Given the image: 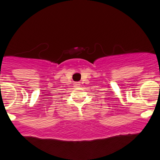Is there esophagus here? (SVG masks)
Wrapping results in <instances>:
<instances>
[{
	"mask_svg": "<svg viewBox=\"0 0 160 160\" xmlns=\"http://www.w3.org/2000/svg\"><path fill=\"white\" fill-rule=\"evenodd\" d=\"M74 84H75L76 88H79V87H80V83H75Z\"/></svg>",
	"mask_w": 160,
	"mask_h": 160,
	"instance_id": "1",
	"label": "esophagus"
}]
</instances>
